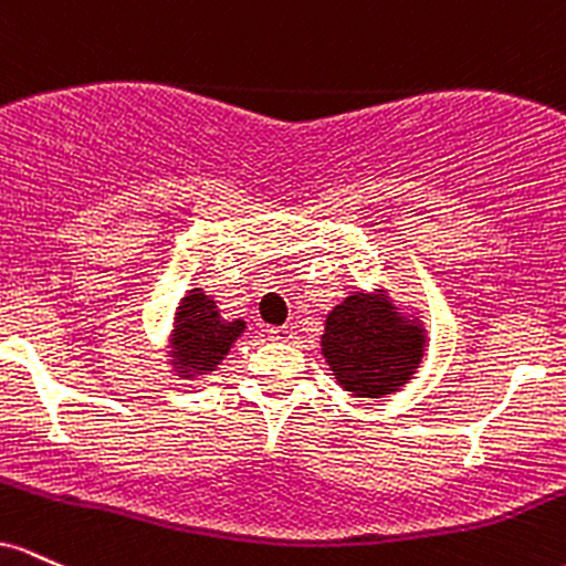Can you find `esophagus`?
I'll return each instance as SVG.
<instances>
[{
    "label": "esophagus",
    "mask_w": 566,
    "mask_h": 566,
    "mask_svg": "<svg viewBox=\"0 0 566 566\" xmlns=\"http://www.w3.org/2000/svg\"><path fill=\"white\" fill-rule=\"evenodd\" d=\"M266 334H270V339H275V342L294 339V328L291 326H272V328H266Z\"/></svg>",
    "instance_id": "1"
}]
</instances>
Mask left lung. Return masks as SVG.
<instances>
[{
  "label": "left lung",
  "mask_w": 566,
  "mask_h": 566,
  "mask_svg": "<svg viewBox=\"0 0 566 566\" xmlns=\"http://www.w3.org/2000/svg\"><path fill=\"white\" fill-rule=\"evenodd\" d=\"M422 328L385 296L355 294L326 315L321 347L336 382L358 398H382L411 379L422 360Z\"/></svg>",
  "instance_id": "obj_1"
}]
</instances>
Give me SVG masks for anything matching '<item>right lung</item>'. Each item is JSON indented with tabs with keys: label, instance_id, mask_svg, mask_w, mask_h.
<instances>
[{
	"label": "right lung",
	"instance_id": "right-lung-1",
	"mask_svg": "<svg viewBox=\"0 0 566 566\" xmlns=\"http://www.w3.org/2000/svg\"><path fill=\"white\" fill-rule=\"evenodd\" d=\"M243 321H224L216 302L202 289L184 296L174 326V358L181 377L213 371L219 360L230 353L232 342L243 334Z\"/></svg>",
	"mask_w": 566,
	"mask_h": 566
}]
</instances>
